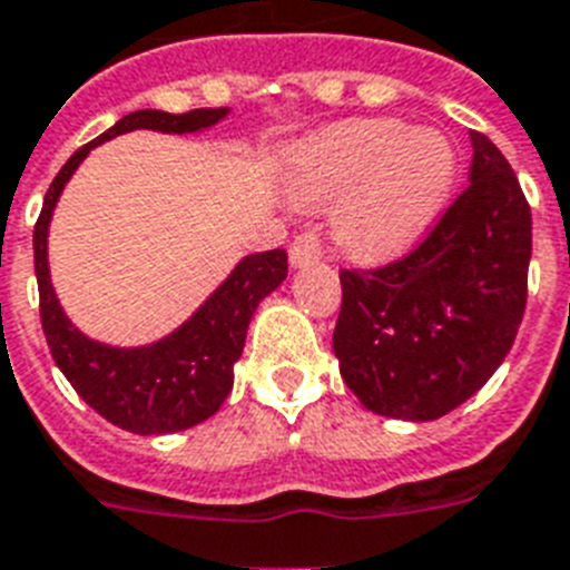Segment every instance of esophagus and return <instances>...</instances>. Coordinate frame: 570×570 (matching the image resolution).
Returning <instances> with one entry per match:
<instances>
[{"label": "esophagus", "mask_w": 570, "mask_h": 570, "mask_svg": "<svg viewBox=\"0 0 570 570\" xmlns=\"http://www.w3.org/2000/svg\"><path fill=\"white\" fill-rule=\"evenodd\" d=\"M320 256H323V247H320L317 233L296 235L294 244H291V250H288V258H291V265H294V267L314 265Z\"/></svg>", "instance_id": "34e87169"}]
</instances>
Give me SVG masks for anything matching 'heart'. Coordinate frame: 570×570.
<instances>
[{
	"mask_svg": "<svg viewBox=\"0 0 570 570\" xmlns=\"http://www.w3.org/2000/svg\"><path fill=\"white\" fill-rule=\"evenodd\" d=\"M458 148L434 127L350 119L305 136L285 154V186L303 206L341 200L332 235L352 262L402 256L431 229L458 183Z\"/></svg>",
	"mask_w": 570,
	"mask_h": 570,
	"instance_id": "heart-1",
	"label": "heart"
}]
</instances>
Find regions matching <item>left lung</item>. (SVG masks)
<instances>
[{"mask_svg": "<svg viewBox=\"0 0 570 570\" xmlns=\"http://www.w3.org/2000/svg\"><path fill=\"white\" fill-rule=\"evenodd\" d=\"M469 189L425 242L379 271H341L335 355L366 411L431 422L492 379L528 303L533 220L519 177L483 134Z\"/></svg>", "mask_w": 570, "mask_h": 570, "instance_id": "obj_1", "label": "left lung"}]
</instances>
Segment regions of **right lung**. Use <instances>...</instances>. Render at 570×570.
Here are the masks:
<instances>
[{"instance_id":"obj_1","label":"right lung","mask_w":570,"mask_h":570,"mask_svg":"<svg viewBox=\"0 0 570 570\" xmlns=\"http://www.w3.org/2000/svg\"><path fill=\"white\" fill-rule=\"evenodd\" d=\"M229 107H204L189 112L136 110L110 130L78 148L51 180L35 227V274L40 288L42 335L51 358L69 379L78 396L107 422L130 434L159 436L200 425L218 413L233 390V366L242 358L244 337L258 303L288 276L285 250L244 256L233 274L206 296V303L171 335L145 346H110L92 341L66 317L51 288L49 224L63 186L72 180L96 145L110 142L130 130L159 134H200L227 119Z\"/></svg>"}]
</instances>
